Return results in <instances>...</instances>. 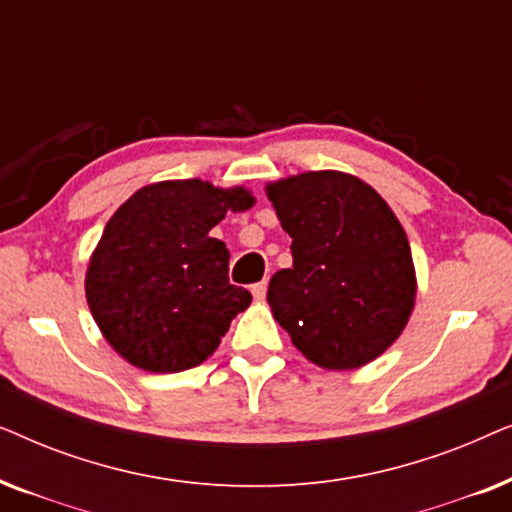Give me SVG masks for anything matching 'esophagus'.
<instances>
[{
	"label": "esophagus",
	"instance_id": "esophagus-1",
	"mask_svg": "<svg viewBox=\"0 0 512 512\" xmlns=\"http://www.w3.org/2000/svg\"><path fill=\"white\" fill-rule=\"evenodd\" d=\"M251 293H254V300H258V303H261V300L265 298V293H268V279H263V282H258V284L251 286Z\"/></svg>",
	"mask_w": 512,
	"mask_h": 512
}]
</instances>
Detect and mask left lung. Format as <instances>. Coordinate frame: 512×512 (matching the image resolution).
Listing matches in <instances>:
<instances>
[{"mask_svg":"<svg viewBox=\"0 0 512 512\" xmlns=\"http://www.w3.org/2000/svg\"><path fill=\"white\" fill-rule=\"evenodd\" d=\"M293 265L272 275L268 305L293 347L326 370H356L398 340L415 310L408 235L387 200L340 170L268 181Z\"/></svg>","mask_w":512,"mask_h":512,"instance_id":"left-lung-1","label":"left lung"}]
</instances>
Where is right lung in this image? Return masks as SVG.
I'll return each instance as SVG.
<instances>
[{"label":"right lung","instance_id":"1","mask_svg":"<svg viewBox=\"0 0 512 512\" xmlns=\"http://www.w3.org/2000/svg\"><path fill=\"white\" fill-rule=\"evenodd\" d=\"M254 205L244 186L170 179L116 209L90 254L86 300L118 356L146 373H179L216 352L251 293L228 282L230 254L209 230Z\"/></svg>","mask_w":512,"mask_h":512}]
</instances>
